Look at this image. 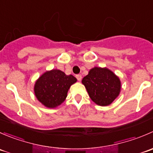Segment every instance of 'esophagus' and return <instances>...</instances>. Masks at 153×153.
Wrapping results in <instances>:
<instances>
[{"mask_svg":"<svg viewBox=\"0 0 153 153\" xmlns=\"http://www.w3.org/2000/svg\"><path fill=\"white\" fill-rule=\"evenodd\" d=\"M76 78L78 79V81H81V79H82V76H81V75H77Z\"/></svg>","mask_w":153,"mask_h":153,"instance_id":"obj_1","label":"esophagus"}]
</instances>
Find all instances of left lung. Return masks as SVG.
<instances>
[{"instance_id": "obj_1", "label": "left lung", "mask_w": 153, "mask_h": 153, "mask_svg": "<svg viewBox=\"0 0 153 153\" xmlns=\"http://www.w3.org/2000/svg\"><path fill=\"white\" fill-rule=\"evenodd\" d=\"M81 82L91 100L99 106H109L121 92L119 77L106 67H93Z\"/></svg>"}]
</instances>
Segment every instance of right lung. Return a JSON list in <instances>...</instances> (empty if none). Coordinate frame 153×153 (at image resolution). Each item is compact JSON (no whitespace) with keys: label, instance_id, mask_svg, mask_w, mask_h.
<instances>
[{"label":"right lung","instance_id":"obj_1","mask_svg":"<svg viewBox=\"0 0 153 153\" xmlns=\"http://www.w3.org/2000/svg\"><path fill=\"white\" fill-rule=\"evenodd\" d=\"M77 82L76 78L59 69L43 73L36 80L34 92L37 99L47 108H56L66 100L69 89Z\"/></svg>","mask_w":153,"mask_h":153}]
</instances>
